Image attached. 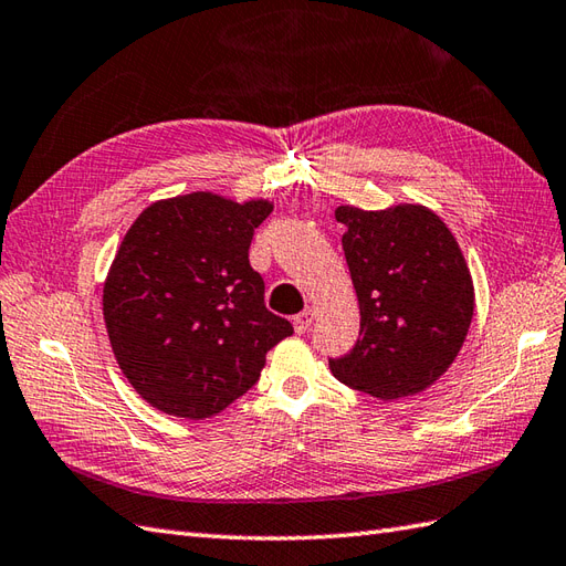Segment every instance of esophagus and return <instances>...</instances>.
I'll use <instances>...</instances> for the list:
<instances>
[{
    "label": "esophagus",
    "instance_id": "34e87169",
    "mask_svg": "<svg viewBox=\"0 0 566 566\" xmlns=\"http://www.w3.org/2000/svg\"><path fill=\"white\" fill-rule=\"evenodd\" d=\"M313 321H315V311H304V313L296 315V318H294V331H296L298 335L308 333V331H311V325H313Z\"/></svg>",
    "mask_w": 566,
    "mask_h": 566
}]
</instances>
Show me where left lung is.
Listing matches in <instances>:
<instances>
[{"instance_id":"obj_1","label":"left lung","mask_w":566,"mask_h":566,"mask_svg":"<svg viewBox=\"0 0 566 566\" xmlns=\"http://www.w3.org/2000/svg\"><path fill=\"white\" fill-rule=\"evenodd\" d=\"M345 258L359 301V339L333 376L378 400L417 396L449 371L475 311L461 245L429 207L400 202L376 212L343 205Z\"/></svg>"}]
</instances>
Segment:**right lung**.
Segmentation results:
<instances>
[{"instance_id":"right-lung-1","label":"right lung","mask_w":566,"mask_h":566,"mask_svg":"<svg viewBox=\"0 0 566 566\" xmlns=\"http://www.w3.org/2000/svg\"><path fill=\"white\" fill-rule=\"evenodd\" d=\"M270 200L188 192L151 202L117 248L103 282L113 354L142 400L207 419L255 386L268 352L294 333L265 306L248 262Z\"/></svg>"}]
</instances>
